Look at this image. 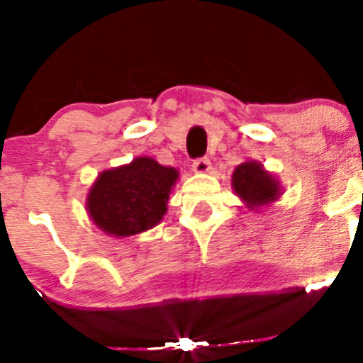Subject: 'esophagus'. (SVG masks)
Listing matches in <instances>:
<instances>
[{
    "label": "esophagus",
    "instance_id": "obj_1",
    "mask_svg": "<svg viewBox=\"0 0 363 363\" xmlns=\"http://www.w3.org/2000/svg\"><path fill=\"white\" fill-rule=\"evenodd\" d=\"M211 162L208 158H198V160L193 162V170L196 174H206L210 172Z\"/></svg>",
    "mask_w": 363,
    "mask_h": 363
}]
</instances>
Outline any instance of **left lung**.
Instances as JSON below:
<instances>
[{
	"instance_id": "1",
	"label": "left lung",
	"mask_w": 363,
	"mask_h": 363,
	"mask_svg": "<svg viewBox=\"0 0 363 363\" xmlns=\"http://www.w3.org/2000/svg\"><path fill=\"white\" fill-rule=\"evenodd\" d=\"M232 187L247 208H259L277 201L281 193L278 179L262 169L259 162H244L232 174Z\"/></svg>"
}]
</instances>
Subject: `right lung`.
Instances as JSON below:
<instances>
[{
	"instance_id": "right-lung-1",
	"label": "right lung",
	"mask_w": 363,
	"mask_h": 363,
	"mask_svg": "<svg viewBox=\"0 0 363 363\" xmlns=\"http://www.w3.org/2000/svg\"><path fill=\"white\" fill-rule=\"evenodd\" d=\"M179 179L174 167L150 157L104 170L90 187L86 210L91 222L109 235L129 237L153 228L167 213L169 194Z\"/></svg>"
}]
</instances>
